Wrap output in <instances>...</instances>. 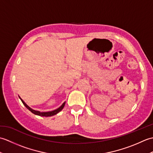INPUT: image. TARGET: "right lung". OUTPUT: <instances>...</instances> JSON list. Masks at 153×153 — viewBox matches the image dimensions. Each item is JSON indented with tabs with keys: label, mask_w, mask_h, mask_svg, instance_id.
<instances>
[{
	"label": "right lung",
	"mask_w": 153,
	"mask_h": 153,
	"mask_svg": "<svg viewBox=\"0 0 153 153\" xmlns=\"http://www.w3.org/2000/svg\"><path fill=\"white\" fill-rule=\"evenodd\" d=\"M19 99H20V100H22V103L24 104V106L26 107V108L29 110H30V111L32 112V113H33L34 114H35V115H38V116H45V117H48V116H54V115H55V114H58V112H60L63 109V108L64 107V105H65V104H66V102H64L62 105L59 108H58L57 109H56V110H53V111H49V112H40V111H37V110H33V109H32L31 108H30V106H29L26 103H25L24 100H23L20 97H19Z\"/></svg>",
	"instance_id": "1"
}]
</instances>
